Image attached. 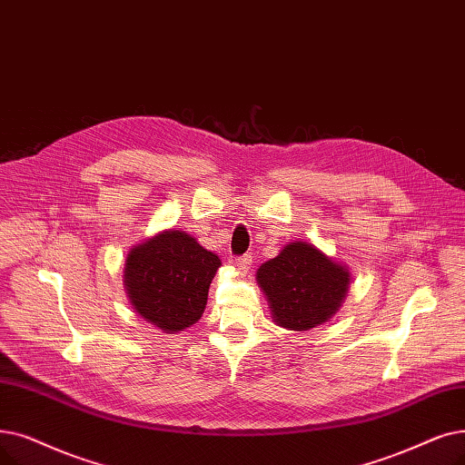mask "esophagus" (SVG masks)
Returning <instances> with one entry per match:
<instances>
[{
    "label": "esophagus",
    "mask_w": 465,
    "mask_h": 465,
    "mask_svg": "<svg viewBox=\"0 0 465 465\" xmlns=\"http://www.w3.org/2000/svg\"><path fill=\"white\" fill-rule=\"evenodd\" d=\"M252 266V256L251 254H243V256H237L235 258V268L241 272V273H247Z\"/></svg>",
    "instance_id": "1"
}]
</instances>
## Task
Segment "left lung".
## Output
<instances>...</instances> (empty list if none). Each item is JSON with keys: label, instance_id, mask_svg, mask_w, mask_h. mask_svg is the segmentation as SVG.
<instances>
[{"label": "left lung", "instance_id": "obj_1", "mask_svg": "<svg viewBox=\"0 0 465 465\" xmlns=\"http://www.w3.org/2000/svg\"><path fill=\"white\" fill-rule=\"evenodd\" d=\"M256 281L273 321L289 331H310L331 321L350 289V270L306 241H296L264 262Z\"/></svg>", "mask_w": 465, "mask_h": 465}]
</instances>
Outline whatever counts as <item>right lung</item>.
<instances>
[{"instance_id":"add662e5","label":"right lung","mask_w":465,"mask_h":465,"mask_svg":"<svg viewBox=\"0 0 465 465\" xmlns=\"http://www.w3.org/2000/svg\"><path fill=\"white\" fill-rule=\"evenodd\" d=\"M220 264L190 233L167 230L129 251L124 285L140 317L174 334L203 315Z\"/></svg>"}]
</instances>
